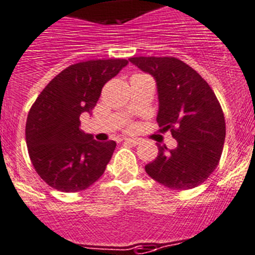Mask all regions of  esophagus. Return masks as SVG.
<instances>
[{"label": "esophagus", "mask_w": 255, "mask_h": 255, "mask_svg": "<svg viewBox=\"0 0 255 255\" xmlns=\"http://www.w3.org/2000/svg\"><path fill=\"white\" fill-rule=\"evenodd\" d=\"M125 141L127 142V143L133 144V146H137V144L141 143V139H139V138H126Z\"/></svg>", "instance_id": "obj_1"}]
</instances>
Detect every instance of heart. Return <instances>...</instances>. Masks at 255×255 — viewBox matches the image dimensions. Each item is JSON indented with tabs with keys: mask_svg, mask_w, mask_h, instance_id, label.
Here are the masks:
<instances>
[{
	"mask_svg": "<svg viewBox=\"0 0 255 255\" xmlns=\"http://www.w3.org/2000/svg\"><path fill=\"white\" fill-rule=\"evenodd\" d=\"M137 75H139V74H137Z\"/></svg>",
	"mask_w": 255,
	"mask_h": 255,
	"instance_id": "heart-1",
	"label": "heart"
}]
</instances>
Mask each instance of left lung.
I'll return each mask as SVG.
<instances>
[{"label":"left lung","mask_w":255,"mask_h":255,"mask_svg":"<svg viewBox=\"0 0 255 255\" xmlns=\"http://www.w3.org/2000/svg\"><path fill=\"white\" fill-rule=\"evenodd\" d=\"M130 63L156 79L157 123L177 141L175 149L158 144L156 160L144 170L172 190L199 186L214 172L225 141V118L215 93L196 70L172 56H135Z\"/></svg>","instance_id":"left-lung-1"}]
</instances>
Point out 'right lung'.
Masks as SVG:
<instances>
[{
  "instance_id": "right-lung-1",
  "label": "right lung",
  "mask_w": 255,
  "mask_h": 255,
  "mask_svg": "<svg viewBox=\"0 0 255 255\" xmlns=\"http://www.w3.org/2000/svg\"><path fill=\"white\" fill-rule=\"evenodd\" d=\"M128 64L98 59L73 64L44 88L28 112L26 144L37 175L52 189H88L106 171L117 143L80 129V114L97 106L104 84Z\"/></svg>"
}]
</instances>
